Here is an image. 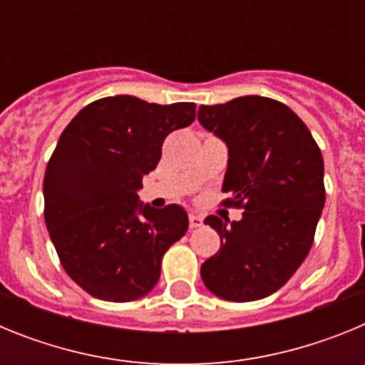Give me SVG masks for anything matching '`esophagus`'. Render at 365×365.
Instances as JSON below:
<instances>
[{
	"label": "esophagus",
	"mask_w": 365,
	"mask_h": 365,
	"mask_svg": "<svg viewBox=\"0 0 365 365\" xmlns=\"http://www.w3.org/2000/svg\"><path fill=\"white\" fill-rule=\"evenodd\" d=\"M188 222H190V228H199L202 225V217H201V215L190 214Z\"/></svg>",
	"instance_id": "esophagus-1"
}]
</instances>
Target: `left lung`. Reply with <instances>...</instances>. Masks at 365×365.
Masks as SVG:
<instances>
[{
	"instance_id": "obj_1",
	"label": "left lung",
	"mask_w": 365,
	"mask_h": 365,
	"mask_svg": "<svg viewBox=\"0 0 365 365\" xmlns=\"http://www.w3.org/2000/svg\"><path fill=\"white\" fill-rule=\"evenodd\" d=\"M202 128L228 146L222 205L241 208L230 225L205 219L221 248L201 267L208 291L230 302H254L282 289L314 241L325 202L324 157L302 118L278 100L240 96L201 106Z\"/></svg>"
}]
</instances>
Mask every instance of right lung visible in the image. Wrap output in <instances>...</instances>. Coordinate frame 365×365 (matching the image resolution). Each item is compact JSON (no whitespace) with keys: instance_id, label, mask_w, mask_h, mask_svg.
I'll use <instances>...</instances> for the list:
<instances>
[{"instance_id":"right-lung-1","label":"right lung","mask_w":365,"mask_h":365,"mask_svg":"<svg viewBox=\"0 0 365 365\" xmlns=\"http://www.w3.org/2000/svg\"><path fill=\"white\" fill-rule=\"evenodd\" d=\"M195 120L193 102L160 106L106 96L67 124L43 179L45 225L60 263L87 294L143 298L159 282L164 252L188 230L177 205L138 202L164 138Z\"/></svg>"}]
</instances>
